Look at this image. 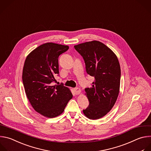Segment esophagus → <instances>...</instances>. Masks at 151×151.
<instances>
[{
  "label": "esophagus",
  "instance_id": "obj_1",
  "mask_svg": "<svg viewBox=\"0 0 151 151\" xmlns=\"http://www.w3.org/2000/svg\"><path fill=\"white\" fill-rule=\"evenodd\" d=\"M74 93L76 95H79L81 93V90H80V88L76 87V88H74Z\"/></svg>",
  "mask_w": 151,
  "mask_h": 151
}]
</instances>
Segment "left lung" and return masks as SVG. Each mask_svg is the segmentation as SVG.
Listing matches in <instances>:
<instances>
[{"instance_id": "obj_1", "label": "left lung", "mask_w": 151, "mask_h": 151, "mask_svg": "<svg viewBox=\"0 0 151 151\" xmlns=\"http://www.w3.org/2000/svg\"><path fill=\"white\" fill-rule=\"evenodd\" d=\"M74 47L84 59L87 73L95 78L92 87L85 88L89 105L83 113L89 119H99L112 108L119 94L121 69L118 59L112 50L99 41Z\"/></svg>"}]
</instances>
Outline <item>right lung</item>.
I'll return each instance as SVG.
<instances>
[{"instance_id": "obj_1", "label": "right lung", "mask_w": 151, "mask_h": 151, "mask_svg": "<svg viewBox=\"0 0 151 151\" xmlns=\"http://www.w3.org/2000/svg\"><path fill=\"white\" fill-rule=\"evenodd\" d=\"M68 49V46L46 43L30 52L24 63L22 78L27 97L36 112L47 118L61 114L73 98L63 83L52 84L59 74V56Z\"/></svg>"}]
</instances>
